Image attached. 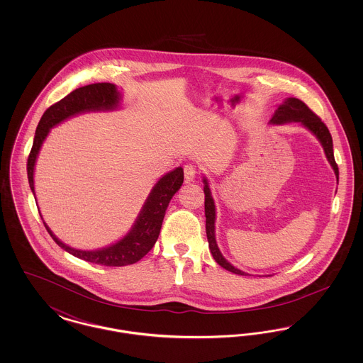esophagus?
<instances>
[{
	"mask_svg": "<svg viewBox=\"0 0 363 363\" xmlns=\"http://www.w3.org/2000/svg\"><path fill=\"white\" fill-rule=\"evenodd\" d=\"M184 174H185V179L186 182H191L194 178H196V174H197V169L193 163H188L184 166Z\"/></svg>",
	"mask_w": 363,
	"mask_h": 363,
	"instance_id": "34e87169",
	"label": "esophagus"
}]
</instances>
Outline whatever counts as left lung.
<instances>
[{
  "label": "left lung",
  "instance_id": "left-lung-1",
  "mask_svg": "<svg viewBox=\"0 0 363 363\" xmlns=\"http://www.w3.org/2000/svg\"><path fill=\"white\" fill-rule=\"evenodd\" d=\"M301 122L302 125H305L311 132H313L317 138L321 141L325 155L328 157L329 163L332 164L336 178L339 181V167L335 162V156H333V143H332V136L329 133V129L324 122L321 121V118L314 114L311 108L308 107V104H303L302 101L296 99V98H289L283 104H280L277 107L274 117L271 122L272 123H284V122ZM204 194H206V230H207L208 243H209V250L213 256L215 261L223 267L227 271L237 274V275H247L245 272H242L240 269H237L235 267H233L228 261H225V257L222 256L216 240H215V204H213V199L211 196V191L208 188L207 179H204Z\"/></svg>",
  "mask_w": 363,
  "mask_h": 363
}]
</instances>
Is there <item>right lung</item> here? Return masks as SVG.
Masks as SVG:
<instances>
[{
	"mask_svg": "<svg viewBox=\"0 0 363 363\" xmlns=\"http://www.w3.org/2000/svg\"><path fill=\"white\" fill-rule=\"evenodd\" d=\"M117 88L111 83H95L89 86H80L68 94L60 102L52 104L45 114L42 116L35 132L34 144L27 160V174L30 188L34 191V166L39 148L45 138L49 133V129L58 122L64 121L70 116L86 110H101V108H113L118 104ZM184 182V170L178 167L172 173L162 177L152 191L150 193L144 207L138 215V220L128 235L121 241L95 252L77 250L67 246L52 235L50 228L43 223L52 240L64 250L77 259H84L88 262L106 265V267H123L138 262L143 259L155 245L160 233L162 222L169 207L170 200L174 194L179 190Z\"/></svg>",
	"mask_w": 363,
	"mask_h": 363,
	"instance_id": "add662e5",
	"label": "right lung"
}]
</instances>
